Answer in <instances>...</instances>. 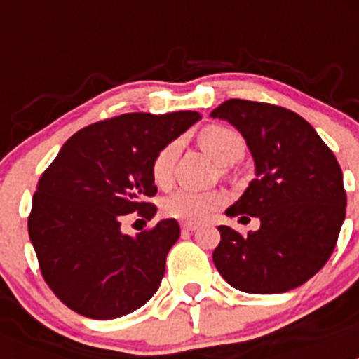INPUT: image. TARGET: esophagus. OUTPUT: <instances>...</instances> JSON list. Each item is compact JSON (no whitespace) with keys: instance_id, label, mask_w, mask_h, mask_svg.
Returning a JSON list of instances; mask_svg holds the SVG:
<instances>
[{"instance_id":"obj_1","label":"esophagus","mask_w":359,"mask_h":359,"mask_svg":"<svg viewBox=\"0 0 359 359\" xmlns=\"http://www.w3.org/2000/svg\"><path fill=\"white\" fill-rule=\"evenodd\" d=\"M196 228H198V224H196V223H182V230L183 231H194Z\"/></svg>"}]
</instances>
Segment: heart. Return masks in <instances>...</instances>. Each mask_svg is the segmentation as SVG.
Masks as SVG:
<instances>
[{"mask_svg": "<svg viewBox=\"0 0 359 359\" xmlns=\"http://www.w3.org/2000/svg\"><path fill=\"white\" fill-rule=\"evenodd\" d=\"M198 144L219 165L236 163L243 158L244 151H246L243 136L236 129L221 126V123H212V126L203 128L198 133ZM177 151H180V147H177L176 142H170V144L163 145L156 152V156L152 158V182L161 189L169 187L172 182ZM224 201H226V196H224L223 190L199 192V190L177 189L161 201V210L169 217L190 223V221H203L205 217H208L212 212L223 207Z\"/></svg>", "mask_w": 359, "mask_h": 359, "instance_id": "obj_1", "label": "heart"}]
</instances>
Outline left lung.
<instances>
[{
    "mask_svg": "<svg viewBox=\"0 0 359 359\" xmlns=\"http://www.w3.org/2000/svg\"><path fill=\"white\" fill-rule=\"evenodd\" d=\"M210 116L236 126L255 160L257 177L226 214L261 219L248 236L219 226L215 268L244 293L302 286L329 261L345 219L347 194L334 154L286 107L230 98Z\"/></svg>",
    "mask_w": 359,
    "mask_h": 359,
    "instance_id": "1",
    "label": "left lung"
}]
</instances>
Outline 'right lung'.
Masks as SVG:
<instances>
[{"instance_id": "right-lung-1", "label": "right lung", "mask_w": 359, "mask_h": 359, "mask_svg": "<svg viewBox=\"0 0 359 359\" xmlns=\"http://www.w3.org/2000/svg\"><path fill=\"white\" fill-rule=\"evenodd\" d=\"M199 118L176 111L100 120L75 133L41 174L28 236L44 282L69 309L118 318L156 293L180 224L163 219L136 237L120 226L133 212L147 221L156 214L147 201L158 192L152 158Z\"/></svg>"}]
</instances>
